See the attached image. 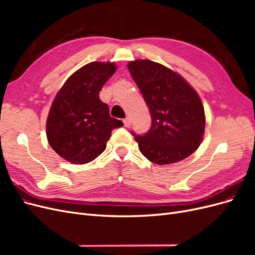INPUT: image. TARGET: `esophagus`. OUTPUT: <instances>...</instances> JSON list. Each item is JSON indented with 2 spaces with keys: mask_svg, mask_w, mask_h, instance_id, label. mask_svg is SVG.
I'll list each match as a JSON object with an SVG mask.
<instances>
[{
  "mask_svg": "<svg viewBox=\"0 0 255 255\" xmlns=\"http://www.w3.org/2000/svg\"><path fill=\"white\" fill-rule=\"evenodd\" d=\"M123 125H125L126 128H128V127L130 126V119H129V118H127V119L123 120Z\"/></svg>",
  "mask_w": 255,
  "mask_h": 255,
  "instance_id": "obj_1",
  "label": "esophagus"
}]
</instances>
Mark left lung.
Wrapping results in <instances>:
<instances>
[{"instance_id":"left-lung-1","label":"left lung","mask_w":255,"mask_h":255,"mask_svg":"<svg viewBox=\"0 0 255 255\" xmlns=\"http://www.w3.org/2000/svg\"><path fill=\"white\" fill-rule=\"evenodd\" d=\"M151 114V128L132 132L142 155L157 165L173 164L191 155L202 141L204 109L196 90L180 74L148 59L128 65Z\"/></svg>"}]
</instances>
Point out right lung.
I'll return each instance as SVG.
<instances>
[{
    "mask_svg": "<svg viewBox=\"0 0 255 255\" xmlns=\"http://www.w3.org/2000/svg\"><path fill=\"white\" fill-rule=\"evenodd\" d=\"M116 71L114 63L94 61L69 78L54 99L47 120L52 149L72 164H87L106 149L112 130L123 126L100 100L103 85Z\"/></svg>",
    "mask_w": 255,
    "mask_h": 255,
    "instance_id": "obj_1",
    "label": "right lung"
}]
</instances>
